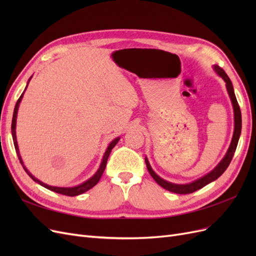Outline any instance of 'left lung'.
I'll use <instances>...</instances> for the list:
<instances>
[{
	"mask_svg": "<svg viewBox=\"0 0 256 256\" xmlns=\"http://www.w3.org/2000/svg\"><path fill=\"white\" fill-rule=\"evenodd\" d=\"M214 72L218 74L221 76V78L224 80V82L226 83V90H228V96L232 100V104H233L234 120H235V128H234L233 138H232L230 145L228 150L226 154V156H224L223 159L220 161V164L216 166L212 172H209L205 176L198 178V180H196L194 182H192L190 184H172V182L162 180L160 176H158L156 173L152 171V168L148 160H147V158H145V164H146L147 170H148L150 174L152 175L154 180H156V182L159 186H161L162 188H164L166 190H168L171 192L177 193V194H188V193H192V192H194V191H196L200 188L205 187L206 184L216 180V178H219L224 173V171H226V170L228 168V166L230 164L232 159H233V156L235 154L237 144H238L239 136H240V134H242V112H240V108H239V104L237 102V99H236V96H235L233 84H232L228 74H226V72H224L221 67H219L218 65H214Z\"/></svg>",
	"mask_w": 256,
	"mask_h": 256,
	"instance_id": "obj_1",
	"label": "left lung"
}]
</instances>
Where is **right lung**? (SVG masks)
<instances>
[{
    "mask_svg": "<svg viewBox=\"0 0 256 256\" xmlns=\"http://www.w3.org/2000/svg\"><path fill=\"white\" fill-rule=\"evenodd\" d=\"M30 78H32V76H30ZM30 78L28 79V82H30ZM26 88H28V85H26ZM22 97H23V94H21V96L19 97V99H18V102H17L16 106H14V115H12V134L14 145V148H16V152H17V154H18V158H19V160H20V162H21V164L23 166V168H24V171L28 173V175L30 178H32V180H33L34 182H36L40 184V186H42V187L47 188V189H49V190H51V191L56 192V193H60V194L68 196H76L82 194V193L86 192L88 190H90V188L94 187V186H95V184H97V182H99L100 177H102V173L104 172V168H106V161H108V158H109V156H110V152H111L112 148H113V147H114L116 144H118V142L120 141V138H114V140L109 144V146H108V148H106V152H104V158H102V164H100V166H99V168H98V171L94 174V176H92V177L90 178V180H88L86 182H82L81 184L76 186V187H69V188H64V187H53V186H49V184H44V182H40V180H38L37 178H35L32 174H30V173L28 171V168L24 166V164H23L22 158H21V156H20L19 147H18V143H17V136H16V122H17V114H18L19 104H20V102H21Z\"/></svg>",
    "mask_w": 256,
    "mask_h": 256,
    "instance_id": "obj_1",
    "label": "right lung"
}]
</instances>
